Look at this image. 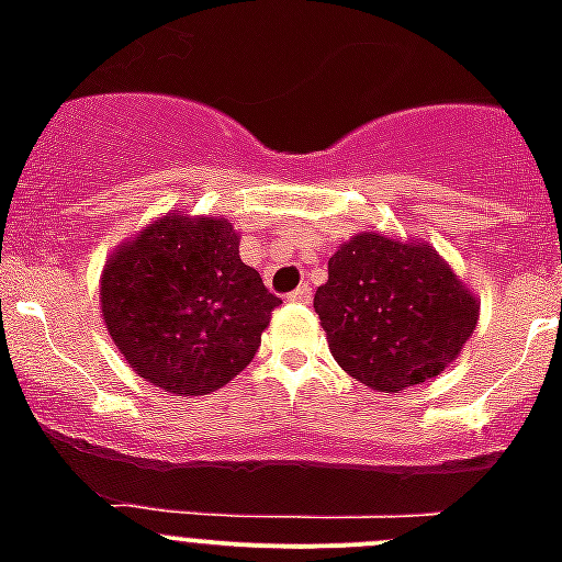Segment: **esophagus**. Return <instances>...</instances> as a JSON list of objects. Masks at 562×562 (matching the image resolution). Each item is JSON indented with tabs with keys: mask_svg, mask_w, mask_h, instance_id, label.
Returning <instances> with one entry per match:
<instances>
[{
	"mask_svg": "<svg viewBox=\"0 0 562 562\" xmlns=\"http://www.w3.org/2000/svg\"><path fill=\"white\" fill-rule=\"evenodd\" d=\"M286 301H292V304H310L312 301V286L310 284H301L297 290H292L290 295H286Z\"/></svg>",
	"mask_w": 562,
	"mask_h": 562,
	"instance_id": "34e87169",
	"label": "esophagus"
}]
</instances>
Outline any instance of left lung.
I'll return each mask as SVG.
<instances>
[{"instance_id": "8db88e82", "label": "left lung", "mask_w": 562, "mask_h": 562, "mask_svg": "<svg viewBox=\"0 0 562 562\" xmlns=\"http://www.w3.org/2000/svg\"><path fill=\"white\" fill-rule=\"evenodd\" d=\"M315 312L337 366L385 394L439 376L479 324V301L434 247L382 233L340 245Z\"/></svg>"}]
</instances>
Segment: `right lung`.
Instances as JSON below:
<instances>
[{
	"mask_svg": "<svg viewBox=\"0 0 562 562\" xmlns=\"http://www.w3.org/2000/svg\"><path fill=\"white\" fill-rule=\"evenodd\" d=\"M281 297L238 258L227 220L168 213L109 256L101 310L143 380L173 396L222 389L256 357Z\"/></svg>",
	"mask_w": 562,
	"mask_h": 562,
	"instance_id": "1",
	"label": "right lung"
}]
</instances>
